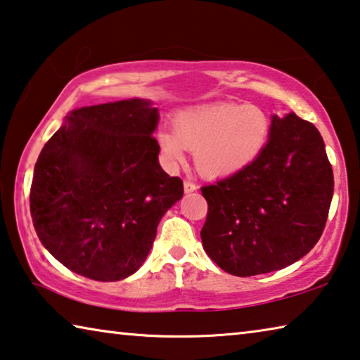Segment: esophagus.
<instances>
[{"mask_svg":"<svg viewBox=\"0 0 360 360\" xmlns=\"http://www.w3.org/2000/svg\"><path fill=\"white\" fill-rule=\"evenodd\" d=\"M198 189V186L195 184V182H192V181H184V191L189 193V192H193V191H197Z\"/></svg>","mask_w":360,"mask_h":360,"instance_id":"1","label":"esophagus"}]
</instances>
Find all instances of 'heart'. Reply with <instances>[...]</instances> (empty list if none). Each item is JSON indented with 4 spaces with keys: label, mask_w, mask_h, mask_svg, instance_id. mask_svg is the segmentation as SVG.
Listing matches in <instances>:
<instances>
[{
    "label": "heart",
    "mask_w": 360,
    "mask_h": 360,
    "mask_svg": "<svg viewBox=\"0 0 360 360\" xmlns=\"http://www.w3.org/2000/svg\"><path fill=\"white\" fill-rule=\"evenodd\" d=\"M271 122L259 107L238 102H213L176 113L173 133L162 131L158 146L173 163L193 150L197 168L219 178L247 168L264 149Z\"/></svg>",
    "instance_id": "obj_1"
}]
</instances>
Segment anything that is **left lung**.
I'll use <instances>...</instances> for the list:
<instances>
[{
    "instance_id": "8db88e82",
    "label": "left lung",
    "mask_w": 360,
    "mask_h": 360,
    "mask_svg": "<svg viewBox=\"0 0 360 360\" xmlns=\"http://www.w3.org/2000/svg\"><path fill=\"white\" fill-rule=\"evenodd\" d=\"M208 203L202 242L237 277L283 269L321 238L333 197V169L319 129L296 113L272 117L259 157L203 186Z\"/></svg>"
}]
</instances>
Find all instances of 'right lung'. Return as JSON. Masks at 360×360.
<instances>
[{"mask_svg":"<svg viewBox=\"0 0 360 360\" xmlns=\"http://www.w3.org/2000/svg\"><path fill=\"white\" fill-rule=\"evenodd\" d=\"M157 123L142 99L82 107L44 144L30 213L39 240L70 271L115 282L146 261L160 219L184 193L158 163Z\"/></svg>","mask_w":360,"mask_h":360,"instance_id":"1","label":"right lung"}]
</instances>
